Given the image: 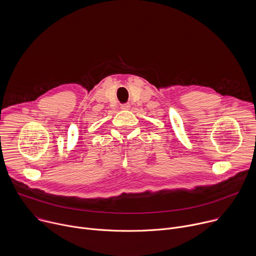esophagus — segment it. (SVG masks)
Segmentation results:
<instances>
[{
	"instance_id": "34e87169",
	"label": "esophagus",
	"mask_w": 256,
	"mask_h": 256,
	"mask_svg": "<svg viewBox=\"0 0 256 256\" xmlns=\"http://www.w3.org/2000/svg\"><path fill=\"white\" fill-rule=\"evenodd\" d=\"M122 109H128L130 108V103H124L122 104Z\"/></svg>"
}]
</instances>
